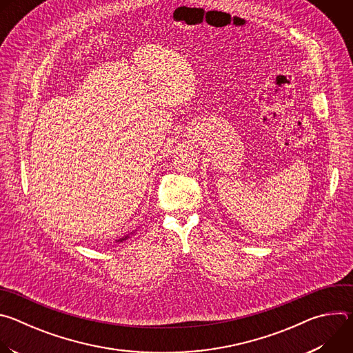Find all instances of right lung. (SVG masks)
Wrapping results in <instances>:
<instances>
[{"label":"right lung","instance_id":"right-lung-1","mask_svg":"<svg viewBox=\"0 0 353 353\" xmlns=\"http://www.w3.org/2000/svg\"><path fill=\"white\" fill-rule=\"evenodd\" d=\"M127 237H128V236H125V237H123V239H120V240H119V241H123V240H125V239H127Z\"/></svg>","mask_w":353,"mask_h":353}]
</instances>
